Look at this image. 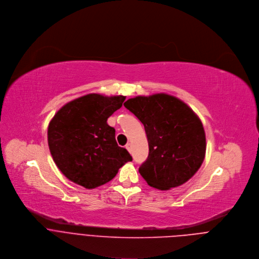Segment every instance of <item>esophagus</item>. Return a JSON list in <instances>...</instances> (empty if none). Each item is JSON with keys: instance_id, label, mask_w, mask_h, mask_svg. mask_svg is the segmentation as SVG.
Wrapping results in <instances>:
<instances>
[{"instance_id": "obj_1", "label": "esophagus", "mask_w": 259, "mask_h": 259, "mask_svg": "<svg viewBox=\"0 0 259 259\" xmlns=\"http://www.w3.org/2000/svg\"><path fill=\"white\" fill-rule=\"evenodd\" d=\"M125 148H126V150H127L128 152H131V151H132V144H131V143H127V144L125 145Z\"/></svg>"}]
</instances>
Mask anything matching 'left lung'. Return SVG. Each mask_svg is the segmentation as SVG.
I'll list each match as a JSON object with an SVG mask.
<instances>
[{
  "label": "left lung",
  "mask_w": 259,
  "mask_h": 259,
  "mask_svg": "<svg viewBox=\"0 0 259 259\" xmlns=\"http://www.w3.org/2000/svg\"><path fill=\"white\" fill-rule=\"evenodd\" d=\"M144 124L149 156L139 172L150 187L167 191L188 182L206 152L203 124L181 99L159 93L137 96L124 104Z\"/></svg>",
  "instance_id": "1"
}]
</instances>
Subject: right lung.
Wrapping results in <instances>:
<instances>
[{"label": "right lung", "mask_w": 259, "mask_h": 259, "mask_svg": "<svg viewBox=\"0 0 259 259\" xmlns=\"http://www.w3.org/2000/svg\"><path fill=\"white\" fill-rule=\"evenodd\" d=\"M125 96L88 94L62 106L48 126V145L60 171L71 182L95 189L111 181L133 158L117 145L107 119Z\"/></svg>", "instance_id": "1"}]
</instances>
